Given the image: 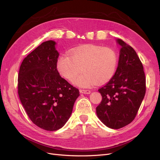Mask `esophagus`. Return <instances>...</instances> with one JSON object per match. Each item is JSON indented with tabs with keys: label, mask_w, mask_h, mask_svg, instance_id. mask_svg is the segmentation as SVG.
Segmentation results:
<instances>
[{
	"label": "esophagus",
	"mask_w": 160,
	"mask_h": 160,
	"mask_svg": "<svg viewBox=\"0 0 160 160\" xmlns=\"http://www.w3.org/2000/svg\"><path fill=\"white\" fill-rule=\"evenodd\" d=\"M79 92L81 93H83V94H89L91 93V91L86 90V89H79Z\"/></svg>",
	"instance_id": "1"
}]
</instances>
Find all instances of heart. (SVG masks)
Returning a JSON list of instances; mask_svg holds the SVG:
<instances>
[{
	"instance_id": "b5f03b06",
	"label": "heart",
	"mask_w": 160,
	"mask_h": 160,
	"mask_svg": "<svg viewBox=\"0 0 160 160\" xmlns=\"http://www.w3.org/2000/svg\"><path fill=\"white\" fill-rule=\"evenodd\" d=\"M118 67V57L109 48L97 45H87L71 51L69 55L59 56L57 69L59 73L72 81L83 69L84 71L75 83L82 88L103 84L114 76Z\"/></svg>"
}]
</instances>
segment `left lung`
<instances>
[{
    "label": "left lung",
    "instance_id": "left-lung-1",
    "mask_svg": "<svg viewBox=\"0 0 160 160\" xmlns=\"http://www.w3.org/2000/svg\"><path fill=\"white\" fill-rule=\"evenodd\" d=\"M118 67L114 76L98 89L102 101L96 108L106 126L118 129L135 119L146 94V77L142 62L133 48L121 39Z\"/></svg>",
    "mask_w": 160,
    "mask_h": 160
}]
</instances>
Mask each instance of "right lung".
Returning <instances> with one entry per match:
<instances>
[{
  "mask_svg": "<svg viewBox=\"0 0 160 160\" xmlns=\"http://www.w3.org/2000/svg\"><path fill=\"white\" fill-rule=\"evenodd\" d=\"M56 42H42L23 59L18 93L32 122L47 131L61 128L70 118L79 89L62 78L57 69Z\"/></svg>",
  "mask_w": 160,
  "mask_h": 160,
  "instance_id": "obj_1",
  "label": "right lung"
}]
</instances>
